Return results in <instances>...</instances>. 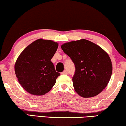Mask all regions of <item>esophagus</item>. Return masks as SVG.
<instances>
[{
	"label": "esophagus",
	"instance_id": "obj_1",
	"mask_svg": "<svg viewBox=\"0 0 126 126\" xmlns=\"http://www.w3.org/2000/svg\"><path fill=\"white\" fill-rule=\"evenodd\" d=\"M62 74H67V71L66 70H64V71H63V72L62 73Z\"/></svg>",
	"mask_w": 126,
	"mask_h": 126
}]
</instances>
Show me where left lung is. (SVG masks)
I'll use <instances>...</instances> for the list:
<instances>
[{"label": "left lung", "instance_id": "1", "mask_svg": "<svg viewBox=\"0 0 126 126\" xmlns=\"http://www.w3.org/2000/svg\"><path fill=\"white\" fill-rule=\"evenodd\" d=\"M61 47L75 64L73 82L76 92L83 98L101 93L112 76L109 55L98 45L84 39L64 43Z\"/></svg>", "mask_w": 126, "mask_h": 126}]
</instances>
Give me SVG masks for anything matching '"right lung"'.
<instances>
[{"label": "right lung", "mask_w": 126, "mask_h": 126, "mask_svg": "<svg viewBox=\"0 0 126 126\" xmlns=\"http://www.w3.org/2000/svg\"><path fill=\"white\" fill-rule=\"evenodd\" d=\"M59 44L52 40L38 39L27 46L18 56L14 71L21 87L34 95L48 92L60 74L56 72L52 58Z\"/></svg>", "instance_id": "right-lung-1"}]
</instances>
